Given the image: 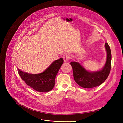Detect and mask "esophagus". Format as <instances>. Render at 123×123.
Returning <instances> with one entry per match:
<instances>
[{"instance_id":"34e87169","label":"esophagus","mask_w":123,"mask_h":123,"mask_svg":"<svg viewBox=\"0 0 123 123\" xmlns=\"http://www.w3.org/2000/svg\"><path fill=\"white\" fill-rule=\"evenodd\" d=\"M63 58L64 61L65 62H67L70 58V55L68 53H66L63 55Z\"/></svg>"}]
</instances>
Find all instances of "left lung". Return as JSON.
<instances>
[{
    "label": "left lung",
    "instance_id": "obj_1",
    "mask_svg": "<svg viewBox=\"0 0 123 123\" xmlns=\"http://www.w3.org/2000/svg\"><path fill=\"white\" fill-rule=\"evenodd\" d=\"M107 52L106 62L101 70L90 72L79 63L72 61L70 63L72 67L73 77L75 82L84 88H92L98 86L105 81L110 72L112 55L110 48L107 43L105 44Z\"/></svg>",
    "mask_w": 123,
    "mask_h": 123
}]
</instances>
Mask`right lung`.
I'll return each mask as SVG.
<instances>
[{
    "instance_id": "obj_1",
    "label": "right lung",
    "mask_w": 123,
    "mask_h": 123,
    "mask_svg": "<svg viewBox=\"0 0 123 123\" xmlns=\"http://www.w3.org/2000/svg\"><path fill=\"white\" fill-rule=\"evenodd\" d=\"M62 58L56 60L44 71L38 74H30L18 69L21 79L27 85L38 92H49L54 86L55 78L63 63Z\"/></svg>"
}]
</instances>
